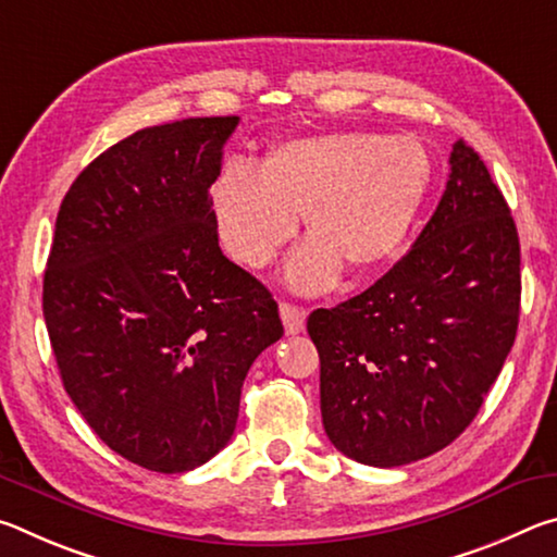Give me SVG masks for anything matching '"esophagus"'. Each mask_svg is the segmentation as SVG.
I'll return each instance as SVG.
<instances>
[{
  "mask_svg": "<svg viewBox=\"0 0 557 557\" xmlns=\"http://www.w3.org/2000/svg\"><path fill=\"white\" fill-rule=\"evenodd\" d=\"M280 317H282V324H285V332L289 336L305 332L307 312L301 307L289 305V301H282V305H280Z\"/></svg>",
  "mask_w": 557,
  "mask_h": 557,
  "instance_id": "obj_1",
  "label": "esophagus"
}]
</instances>
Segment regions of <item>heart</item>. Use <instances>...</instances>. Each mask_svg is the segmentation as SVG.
<instances>
[{"label": "heart", "instance_id": "obj_1", "mask_svg": "<svg viewBox=\"0 0 557 557\" xmlns=\"http://www.w3.org/2000/svg\"><path fill=\"white\" fill-rule=\"evenodd\" d=\"M435 176L420 139L326 132L272 149L268 162L231 159L211 186V211L228 256L262 268L299 228L312 233L287 265L299 292L329 289L344 265L371 272L398 256Z\"/></svg>", "mask_w": 557, "mask_h": 557}]
</instances>
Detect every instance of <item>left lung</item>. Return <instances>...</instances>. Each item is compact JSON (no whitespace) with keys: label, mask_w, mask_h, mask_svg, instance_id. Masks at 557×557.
Here are the masks:
<instances>
[{"label":"left lung","mask_w":557,"mask_h":557,"mask_svg":"<svg viewBox=\"0 0 557 557\" xmlns=\"http://www.w3.org/2000/svg\"><path fill=\"white\" fill-rule=\"evenodd\" d=\"M518 312L511 209L459 139L445 194L412 248L373 287L307 319L332 445L369 467L410 465L447 447L502 373Z\"/></svg>","instance_id":"obj_1"}]
</instances>
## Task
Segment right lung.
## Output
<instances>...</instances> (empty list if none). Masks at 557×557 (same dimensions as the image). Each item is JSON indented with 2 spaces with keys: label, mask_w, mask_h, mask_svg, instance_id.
<instances>
[{
  "label": "right lung",
  "mask_w": 557,
  "mask_h": 557,
  "mask_svg": "<svg viewBox=\"0 0 557 557\" xmlns=\"http://www.w3.org/2000/svg\"><path fill=\"white\" fill-rule=\"evenodd\" d=\"M238 117L139 129L61 203L44 319L65 393L92 432L162 474L228 445L256 358L285 334L265 285L219 248L209 188Z\"/></svg>",
  "instance_id": "add662e5"
}]
</instances>
